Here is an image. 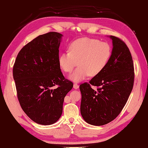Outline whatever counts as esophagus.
Returning a JSON list of instances; mask_svg holds the SVG:
<instances>
[{
	"label": "esophagus",
	"instance_id": "34e87169",
	"mask_svg": "<svg viewBox=\"0 0 148 148\" xmlns=\"http://www.w3.org/2000/svg\"><path fill=\"white\" fill-rule=\"evenodd\" d=\"M78 87H79V85H78V84H73V88H75V89H77Z\"/></svg>",
	"mask_w": 148,
	"mask_h": 148
}]
</instances>
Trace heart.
<instances>
[{
  "label": "heart",
  "mask_w": 148,
  "mask_h": 148,
  "mask_svg": "<svg viewBox=\"0 0 148 148\" xmlns=\"http://www.w3.org/2000/svg\"><path fill=\"white\" fill-rule=\"evenodd\" d=\"M68 51L59 56L58 63L66 73H70L78 64V67L69 77L74 82H80L88 75L94 77L99 74L111 55V47L108 43L88 37L72 42Z\"/></svg>",
  "instance_id": "b5f03b06"
}]
</instances>
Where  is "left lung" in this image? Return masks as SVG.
I'll return each instance as SVG.
<instances>
[{
	"label": "left lung",
	"mask_w": 148,
	"mask_h": 148,
	"mask_svg": "<svg viewBox=\"0 0 148 148\" xmlns=\"http://www.w3.org/2000/svg\"><path fill=\"white\" fill-rule=\"evenodd\" d=\"M110 60L99 74L89 84L80 85V113L84 120L92 125L110 123L119 115L132 92L134 70L132 58L124 42L114 36ZM99 86L95 91L90 85Z\"/></svg>",
	"instance_id": "8db88e82"
}]
</instances>
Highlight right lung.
Returning a JSON list of instances; mask_svg holds the SVG:
<instances>
[{
    "mask_svg": "<svg viewBox=\"0 0 148 148\" xmlns=\"http://www.w3.org/2000/svg\"><path fill=\"white\" fill-rule=\"evenodd\" d=\"M63 36L58 32L38 36L21 49L13 67L21 107L32 120L44 125L60 119L64 97L73 86L58 63Z\"/></svg>",
    "mask_w": 148,
    "mask_h": 148,
    "instance_id": "right-lung-1",
    "label": "right lung"
}]
</instances>
